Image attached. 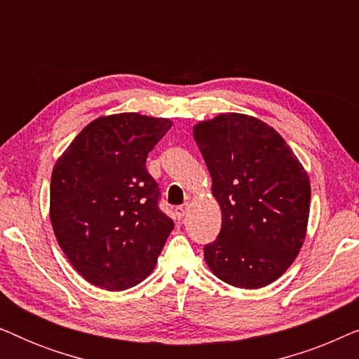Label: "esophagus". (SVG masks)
<instances>
[{
  "instance_id": "esophagus-1",
  "label": "esophagus",
  "mask_w": 359,
  "mask_h": 359,
  "mask_svg": "<svg viewBox=\"0 0 359 359\" xmlns=\"http://www.w3.org/2000/svg\"><path fill=\"white\" fill-rule=\"evenodd\" d=\"M188 209H189V205H188V204H184V205H178V208L175 209V212H176V215H178L180 219H183L184 215H186V212H188Z\"/></svg>"
}]
</instances>
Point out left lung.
<instances>
[{"label":"left lung","instance_id":"8db88e82","mask_svg":"<svg viewBox=\"0 0 359 359\" xmlns=\"http://www.w3.org/2000/svg\"><path fill=\"white\" fill-rule=\"evenodd\" d=\"M222 212L204 247L210 271L230 286L259 289L281 278L307 233L311 181L286 140L258 117L224 112L193 127Z\"/></svg>","mask_w":359,"mask_h":359}]
</instances>
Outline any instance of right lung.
I'll return each instance as SVG.
<instances>
[{
  "label": "right lung",
  "mask_w": 359,
  "mask_h": 359,
  "mask_svg": "<svg viewBox=\"0 0 359 359\" xmlns=\"http://www.w3.org/2000/svg\"><path fill=\"white\" fill-rule=\"evenodd\" d=\"M171 126L139 112L101 116L55 161L53 233L72 266L97 287L126 291L144 281L175 227L145 166Z\"/></svg>",
  "instance_id": "right-lung-1"
}]
</instances>
